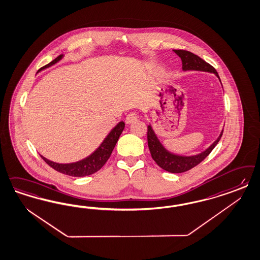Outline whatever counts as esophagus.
Segmentation results:
<instances>
[{
  "mask_svg": "<svg viewBox=\"0 0 260 260\" xmlns=\"http://www.w3.org/2000/svg\"><path fill=\"white\" fill-rule=\"evenodd\" d=\"M138 117H139V116H138L137 113H130L126 116L125 122L127 124H130V123L134 122L135 120H137Z\"/></svg>",
  "mask_w": 260,
  "mask_h": 260,
  "instance_id": "obj_1",
  "label": "esophagus"
}]
</instances>
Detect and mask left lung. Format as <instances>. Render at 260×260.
<instances>
[{
    "mask_svg": "<svg viewBox=\"0 0 260 260\" xmlns=\"http://www.w3.org/2000/svg\"><path fill=\"white\" fill-rule=\"evenodd\" d=\"M173 51L177 55H179V57L182 60L184 71L209 72L214 74L219 78L216 70L209 63H207L205 60L200 58L198 55L187 50H173ZM222 135L223 130L218 137L217 140L212 143L207 150L203 151L200 154L194 156H180L167 150L159 142L157 135L155 134L154 130L152 129V126L148 125L147 127V142L152 159L156 161V164L159 168L171 173L185 172L199 165L202 160H204L209 156L210 152L215 147Z\"/></svg>",
    "mask_w": 260,
    "mask_h": 260,
    "instance_id": "obj_1",
    "label": "left lung"
}]
</instances>
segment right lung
<instances>
[{
  "mask_svg": "<svg viewBox=\"0 0 260 260\" xmlns=\"http://www.w3.org/2000/svg\"><path fill=\"white\" fill-rule=\"evenodd\" d=\"M63 58V54H60L54 60H52L48 65L41 68L38 72L42 71L44 69L50 67L57 63L61 59ZM125 123L123 121L118 122L117 125L115 126L107 137L104 139V141L101 143L99 148L92 153L90 156L87 158L78 160L76 162H72V164H58L51 161L50 159H46L45 157L41 156L42 158L50 168L55 169L60 173H63L65 175L74 177H84L88 175H92L99 171L108 160V159L112 154V151L115 148V145L118 141V138L120 134L122 133L124 129Z\"/></svg>",
  "mask_w": 260,
  "mask_h": 260,
  "instance_id": "obj_1",
  "label": "right lung"
}]
</instances>
